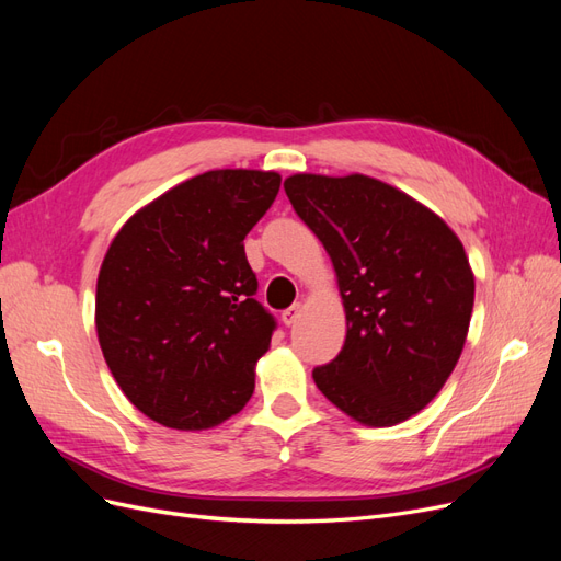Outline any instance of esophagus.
I'll return each instance as SVG.
<instances>
[{"label":"esophagus","instance_id":"1","mask_svg":"<svg viewBox=\"0 0 561 561\" xmlns=\"http://www.w3.org/2000/svg\"><path fill=\"white\" fill-rule=\"evenodd\" d=\"M299 313H301V304L297 301V304H293L290 309H285L283 313H280V320H283V325L285 328H293L295 322H297V318H299Z\"/></svg>","mask_w":561,"mask_h":561}]
</instances>
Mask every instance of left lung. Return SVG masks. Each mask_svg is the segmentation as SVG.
<instances>
[{"label": "left lung", "instance_id": "1", "mask_svg": "<svg viewBox=\"0 0 561 561\" xmlns=\"http://www.w3.org/2000/svg\"><path fill=\"white\" fill-rule=\"evenodd\" d=\"M283 186L325 245L346 311V342L313 381L351 419L396 426L461 358L474 301L466 250L433 210L375 178L299 173Z\"/></svg>", "mask_w": 561, "mask_h": 561}]
</instances>
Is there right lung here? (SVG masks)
<instances>
[{
	"mask_svg": "<svg viewBox=\"0 0 561 561\" xmlns=\"http://www.w3.org/2000/svg\"><path fill=\"white\" fill-rule=\"evenodd\" d=\"M278 190V173L208 171L114 236L98 274V342L124 396L161 426L213 428L252 396L276 318L254 299L243 239Z\"/></svg>",
	"mask_w": 561,
	"mask_h": 561,
	"instance_id": "right-lung-1",
	"label": "right lung"
}]
</instances>
